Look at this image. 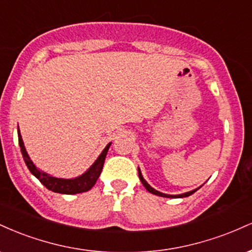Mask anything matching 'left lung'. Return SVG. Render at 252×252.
Listing matches in <instances>:
<instances>
[{
	"instance_id": "left-lung-1",
	"label": "left lung",
	"mask_w": 252,
	"mask_h": 252,
	"mask_svg": "<svg viewBox=\"0 0 252 252\" xmlns=\"http://www.w3.org/2000/svg\"><path fill=\"white\" fill-rule=\"evenodd\" d=\"M138 178H140V180H141V182H142L143 184V186L146 187V189L148 190L149 193H152V194H155V195H158V196H163V198H186V196H189V195H192L193 193L194 192H196V190H198L199 189H200V187H198V189H193V190H189V192H186V193H182V194H176V195H172V194H166V193H162V192H158V190H156L155 189H153L152 186H150V185L148 184V182H147L146 180H144V178H143V175H142V173H141V169L138 168Z\"/></svg>"
}]
</instances>
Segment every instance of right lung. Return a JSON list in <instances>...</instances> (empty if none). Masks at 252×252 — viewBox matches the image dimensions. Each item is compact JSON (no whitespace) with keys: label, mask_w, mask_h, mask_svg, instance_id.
I'll use <instances>...</instances> for the list:
<instances>
[{"label":"right lung","mask_w":252,"mask_h":252,"mask_svg":"<svg viewBox=\"0 0 252 252\" xmlns=\"http://www.w3.org/2000/svg\"><path fill=\"white\" fill-rule=\"evenodd\" d=\"M17 136H19V144L20 148H21L22 156H24L25 163L28 167V169H30V172L35 176L37 180L41 182L46 189L52 190V192L60 193V194H77V193L88 192L89 189H91L94 186V184H96L98 178H99L100 173H102L104 161H105L108 150L110 146H111V142L106 144V147L103 149V152L100 153L99 156H98L97 160L82 175L72 179H63L48 174V173H45L43 170L37 168L35 163L31 160L27 150H26L20 129H17Z\"/></svg>","instance_id":"1"}]
</instances>
